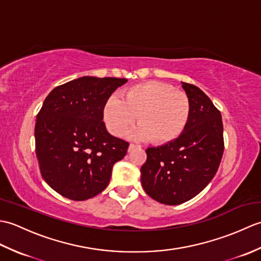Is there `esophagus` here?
I'll return each mask as SVG.
<instances>
[{"label": "esophagus", "mask_w": 261, "mask_h": 261, "mask_svg": "<svg viewBox=\"0 0 261 261\" xmlns=\"http://www.w3.org/2000/svg\"><path fill=\"white\" fill-rule=\"evenodd\" d=\"M136 147V145H134V143H130V146H129V150H131L132 148H135Z\"/></svg>", "instance_id": "34e87169"}]
</instances>
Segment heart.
<instances>
[{
    "label": "heart",
    "instance_id": "b5f03b06",
    "mask_svg": "<svg viewBox=\"0 0 261 261\" xmlns=\"http://www.w3.org/2000/svg\"><path fill=\"white\" fill-rule=\"evenodd\" d=\"M103 120L113 136H123L137 116L139 124L127 132L135 140L168 143L177 139L187 126L191 101L184 92L157 81L131 86L122 99L111 95L103 105Z\"/></svg>",
    "mask_w": 261,
    "mask_h": 261
}]
</instances>
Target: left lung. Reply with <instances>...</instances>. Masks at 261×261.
Masks as SVG:
<instances>
[{
	"instance_id": "left-lung-1",
	"label": "left lung",
	"mask_w": 261,
	"mask_h": 261,
	"mask_svg": "<svg viewBox=\"0 0 261 261\" xmlns=\"http://www.w3.org/2000/svg\"><path fill=\"white\" fill-rule=\"evenodd\" d=\"M191 101L187 126L177 139L148 148L141 167V184L149 196L178 205L201 193L212 180L224 150L220 111L202 90L181 82Z\"/></svg>"
}]
</instances>
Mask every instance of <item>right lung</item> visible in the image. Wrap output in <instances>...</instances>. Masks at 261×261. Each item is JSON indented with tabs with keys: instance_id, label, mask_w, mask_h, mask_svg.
Listing matches in <instances>:
<instances>
[{
	"instance_id": "1",
	"label": "right lung",
	"mask_w": 261,
	"mask_h": 261,
	"mask_svg": "<svg viewBox=\"0 0 261 261\" xmlns=\"http://www.w3.org/2000/svg\"><path fill=\"white\" fill-rule=\"evenodd\" d=\"M126 82L83 76L48 94L37 115L36 154L42 178L60 195L85 201L109 185L129 143L109 134L103 105Z\"/></svg>"
}]
</instances>
